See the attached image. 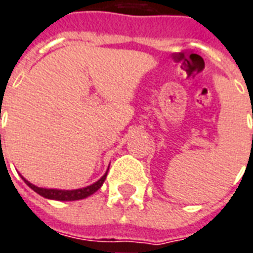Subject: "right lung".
Wrapping results in <instances>:
<instances>
[{
    "mask_svg": "<svg viewBox=\"0 0 253 253\" xmlns=\"http://www.w3.org/2000/svg\"><path fill=\"white\" fill-rule=\"evenodd\" d=\"M106 172L104 176H102L100 180H98L97 183L92 184V185H89L86 188H81V189H75V191H60V189H45V188H39L33 185V184H30L29 181H26L25 178H24V181H25L28 185H29L34 192H37L39 195H41L42 197H46V199H50V200H60V201H73V200H81V199H85V197L90 196L93 195L94 192H97L101 185L104 184L106 178Z\"/></svg>",
    "mask_w": 253,
    "mask_h": 253,
    "instance_id": "add662e5",
    "label": "right lung"
}]
</instances>
